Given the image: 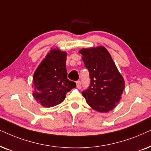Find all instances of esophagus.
<instances>
[{"label":"esophagus","instance_id":"1","mask_svg":"<svg viewBox=\"0 0 151 151\" xmlns=\"http://www.w3.org/2000/svg\"><path fill=\"white\" fill-rule=\"evenodd\" d=\"M76 84H77V87L80 89V88H81V81H76Z\"/></svg>","mask_w":151,"mask_h":151}]
</instances>
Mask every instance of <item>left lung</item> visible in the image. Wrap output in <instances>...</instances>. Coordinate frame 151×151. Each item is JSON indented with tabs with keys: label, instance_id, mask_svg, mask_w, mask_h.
I'll use <instances>...</instances> for the list:
<instances>
[{
	"label": "left lung",
	"instance_id": "8db88e82",
	"mask_svg": "<svg viewBox=\"0 0 151 151\" xmlns=\"http://www.w3.org/2000/svg\"><path fill=\"white\" fill-rule=\"evenodd\" d=\"M84 65L89 71L90 86L82 92L88 105L98 112L113 109L122 99L125 83L111 56L104 47L82 49Z\"/></svg>",
	"mask_w": 151,
	"mask_h": 151
}]
</instances>
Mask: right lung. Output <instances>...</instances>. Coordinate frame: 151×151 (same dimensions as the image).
I'll use <instances>...</instances> for the list:
<instances>
[{"mask_svg": "<svg viewBox=\"0 0 151 151\" xmlns=\"http://www.w3.org/2000/svg\"><path fill=\"white\" fill-rule=\"evenodd\" d=\"M67 54L52 50L43 60L33 77L35 99L46 108L61 104L65 94L76 87V83L68 79Z\"/></svg>", "mask_w": 151, "mask_h": 151, "instance_id": "add662e5", "label": "right lung"}]
</instances>
